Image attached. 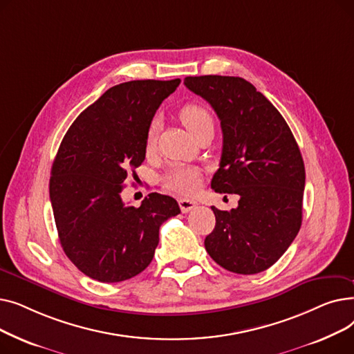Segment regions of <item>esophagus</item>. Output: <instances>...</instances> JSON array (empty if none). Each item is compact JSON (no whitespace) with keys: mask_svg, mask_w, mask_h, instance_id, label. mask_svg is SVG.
I'll return each mask as SVG.
<instances>
[{"mask_svg":"<svg viewBox=\"0 0 354 354\" xmlns=\"http://www.w3.org/2000/svg\"><path fill=\"white\" fill-rule=\"evenodd\" d=\"M179 208L183 214H187L189 211H192L194 208H196L198 203L195 201H191V199H179Z\"/></svg>","mask_w":354,"mask_h":354,"instance_id":"34e87169","label":"esophagus"}]
</instances>
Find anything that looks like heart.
I'll list each match as a JSON object with an SVG mask.
<instances>
[{"label":"heart","instance_id":"1","mask_svg":"<svg viewBox=\"0 0 354 354\" xmlns=\"http://www.w3.org/2000/svg\"><path fill=\"white\" fill-rule=\"evenodd\" d=\"M179 116L183 124L187 126V129L194 136L198 132H201L203 127L214 126V120L209 111L198 103L185 104L180 109ZM156 133H158L156 122H152L146 133V140H145L146 152L153 151L155 142H156ZM162 183L165 189L171 194L192 195L198 191L201 185V172L196 169V167L176 165V166H172L171 169L165 174V176L162 178Z\"/></svg>","mask_w":354,"mask_h":354}]
</instances>
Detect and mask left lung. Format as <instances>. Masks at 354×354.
<instances>
[{
    "instance_id": "left-lung-1",
    "label": "left lung",
    "mask_w": 354,
    "mask_h": 354,
    "mask_svg": "<svg viewBox=\"0 0 354 354\" xmlns=\"http://www.w3.org/2000/svg\"><path fill=\"white\" fill-rule=\"evenodd\" d=\"M183 83L221 120L224 140L211 188L239 195L230 212L211 207L216 224L205 238V250L231 272L266 271L301 227L306 171L299 145L280 111L250 82L199 76Z\"/></svg>"
}]
</instances>
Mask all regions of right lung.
<instances>
[{
    "label": "right lung",
    "mask_w": 354,
    "mask_h": 354,
    "mask_svg": "<svg viewBox=\"0 0 354 354\" xmlns=\"http://www.w3.org/2000/svg\"><path fill=\"white\" fill-rule=\"evenodd\" d=\"M180 80H133L110 87L64 135L50 178L60 244L70 261L100 283L124 281L155 255L159 228L180 212L178 202L149 194L126 205L127 171L142 165L147 129Z\"/></svg>",
    "instance_id": "1"
}]
</instances>
